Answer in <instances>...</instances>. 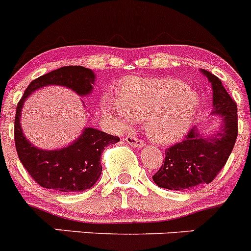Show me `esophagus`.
Instances as JSON below:
<instances>
[{"mask_svg": "<svg viewBox=\"0 0 251 251\" xmlns=\"http://www.w3.org/2000/svg\"><path fill=\"white\" fill-rule=\"evenodd\" d=\"M125 140H126V143L131 145L133 147H136V149H140V147H143L145 145L143 143V140H140V139H138L136 136H133V135H128Z\"/></svg>", "mask_w": 251, "mask_h": 251, "instance_id": "1", "label": "esophagus"}]
</instances>
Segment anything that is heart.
<instances>
[{
	"mask_svg": "<svg viewBox=\"0 0 251 251\" xmlns=\"http://www.w3.org/2000/svg\"><path fill=\"white\" fill-rule=\"evenodd\" d=\"M101 106L112 123L128 128L145 118L150 139L169 144L181 139L192 126L201 106L197 92L174 78L130 77L118 88V99L105 94Z\"/></svg>",
	"mask_w": 251,
	"mask_h": 251,
	"instance_id": "b5f03b06",
	"label": "heart"
}]
</instances>
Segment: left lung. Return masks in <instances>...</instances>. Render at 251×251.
<instances>
[{"mask_svg":"<svg viewBox=\"0 0 251 251\" xmlns=\"http://www.w3.org/2000/svg\"><path fill=\"white\" fill-rule=\"evenodd\" d=\"M213 88V113L221 116L220 130L210 136L191 129L181 143L165 151V159L152 176L159 187L167 190H186L201 183L213 181L225 167L238 135L237 104L221 81L205 70H201Z\"/></svg>","mask_w":251,"mask_h":251,"instance_id":"1","label":"left lung"}]
</instances>
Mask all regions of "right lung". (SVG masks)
Returning a JSON list of instances; mask_svg holds the SVG:
<instances>
[{
    "label": "right lung",
    "mask_w": 251,
    "mask_h": 251,
    "mask_svg": "<svg viewBox=\"0 0 251 251\" xmlns=\"http://www.w3.org/2000/svg\"><path fill=\"white\" fill-rule=\"evenodd\" d=\"M95 75L83 66H64L33 79L18 102L14 122V141L18 157L33 180L45 188L59 192H81L92 187L101 175V153L108 145L120 141L95 128H84L78 139L59 150H42L25 138L20 117L25 100L46 86H61L78 95L92 93Z\"/></svg>",
    "instance_id": "right-lung-1"
}]
</instances>
